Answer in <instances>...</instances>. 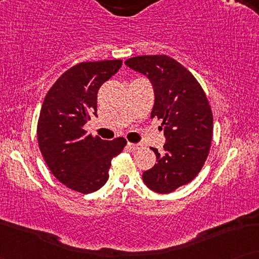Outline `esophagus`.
Returning a JSON list of instances; mask_svg holds the SVG:
<instances>
[{"label": "esophagus", "instance_id": "obj_1", "mask_svg": "<svg viewBox=\"0 0 259 259\" xmlns=\"http://www.w3.org/2000/svg\"><path fill=\"white\" fill-rule=\"evenodd\" d=\"M127 148H130L131 151H136V150H139V148L141 147L140 144H132V143H128L126 145Z\"/></svg>", "mask_w": 259, "mask_h": 259}]
</instances>
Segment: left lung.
Wrapping results in <instances>:
<instances>
[{
	"label": "left lung",
	"mask_w": 259,
	"mask_h": 259,
	"mask_svg": "<svg viewBox=\"0 0 259 259\" xmlns=\"http://www.w3.org/2000/svg\"><path fill=\"white\" fill-rule=\"evenodd\" d=\"M147 77L154 91L151 118L162 120L164 153L152 151L157 164L143 173L148 189L169 193L190 183L210 151L213 116L203 88L192 74L167 55H143L125 62Z\"/></svg>",
	"instance_id": "left-lung-1"
}]
</instances>
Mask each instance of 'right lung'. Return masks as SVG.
<instances>
[{"label":"right lung","mask_w":259,"mask_h":259,"mask_svg":"<svg viewBox=\"0 0 259 259\" xmlns=\"http://www.w3.org/2000/svg\"><path fill=\"white\" fill-rule=\"evenodd\" d=\"M121 66V60L73 66L56 80L42 104L40 151L55 178L77 192L87 194L104 186L112 158L126 145L123 138L102 140L83 130L91 115H97L99 88Z\"/></svg>","instance_id":"1"}]
</instances>
